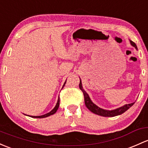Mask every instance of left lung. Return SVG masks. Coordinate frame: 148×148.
<instances>
[{
  "mask_svg": "<svg viewBox=\"0 0 148 148\" xmlns=\"http://www.w3.org/2000/svg\"><path fill=\"white\" fill-rule=\"evenodd\" d=\"M130 45L134 47L136 49H138L137 48L136 45L133 42V41L130 40ZM79 88L82 90V91L83 92L84 94V102H85V105L87 107L89 111H91L92 113H95V114L99 115L101 116H104V117H114V116H119V115L122 114L124 112H125L127 109L130 108L135 103H129V104H125L123 106L120 107L119 108H116V109L114 110H111V111H109V110H105L103 109V108H99V106L94 104V103L91 101V99H90L89 96H88V94L84 91V89L83 88V86H82V81L80 79V83H79Z\"/></svg>",
  "mask_w": 148,
  "mask_h": 148,
  "instance_id": "1",
  "label": "left lung"
}]
</instances>
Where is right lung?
I'll return each instance as SVG.
<instances>
[{"label":"right lung","mask_w":148,"mask_h":148,"mask_svg":"<svg viewBox=\"0 0 148 148\" xmlns=\"http://www.w3.org/2000/svg\"><path fill=\"white\" fill-rule=\"evenodd\" d=\"M65 84H66V82H65L64 84L63 87L64 86ZM63 87H62V88H63ZM59 106H60V97H59L58 101H57V104H56L55 107H54L53 109H52V111H51L50 112H49V113H46V114H45V115H42V116H30V117H32V118H36V119H43V118H46V117H48V116H52V115L54 114V113H55L56 112H57V109H58V108H59Z\"/></svg>","instance_id":"right-lung-1"}]
</instances>
